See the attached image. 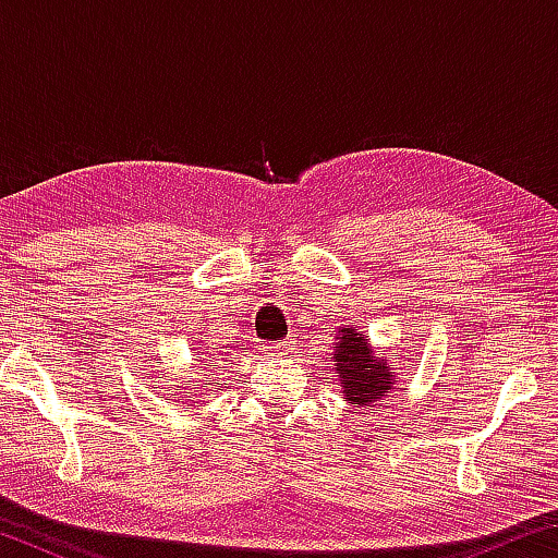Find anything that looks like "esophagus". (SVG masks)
Wrapping results in <instances>:
<instances>
[{
  "label": "esophagus",
  "mask_w": 558,
  "mask_h": 558,
  "mask_svg": "<svg viewBox=\"0 0 558 558\" xmlns=\"http://www.w3.org/2000/svg\"><path fill=\"white\" fill-rule=\"evenodd\" d=\"M292 349V342H276V344H268L266 347V354L272 359V356H286Z\"/></svg>",
  "instance_id": "esophagus-1"
}]
</instances>
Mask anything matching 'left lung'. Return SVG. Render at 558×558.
<instances>
[{
    "mask_svg": "<svg viewBox=\"0 0 558 558\" xmlns=\"http://www.w3.org/2000/svg\"><path fill=\"white\" fill-rule=\"evenodd\" d=\"M332 359L342 396L349 403H356V409L391 393L396 372L386 364V359L374 354L366 337L359 335L352 325L339 327Z\"/></svg>",
    "mask_w": 558,
    "mask_h": 558,
    "instance_id": "8db88e82",
    "label": "left lung"
}]
</instances>
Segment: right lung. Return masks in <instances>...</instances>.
Here are the masks:
<instances>
[{"label": "right lung", "mask_w": 558, "mask_h": 558, "mask_svg": "<svg viewBox=\"0 0 558 558\" xmlns=\"http://www.w3.org/2000/svg\"><path fill=\"white\" fill-rule=\"evenodd\" d=\"M177 391H182V386H179V389H177ZM186 392L190 393L189 397L185 396ZM172 396H179V393H172ZM194 396H196V393H192V391H182V396H179V399H186V401H192V399H194Z\"/></svg>", "instance_id": "right-lung-1"}]
</instances>
